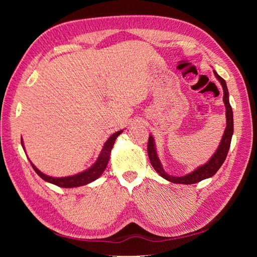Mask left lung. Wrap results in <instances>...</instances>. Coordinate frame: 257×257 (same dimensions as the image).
<instances>
[{
	"label": "left lung",
	"instance_id": "1",
	"mask_svg": "<svg viewBox=\"0 0 257 257\" xmlns=\"http://www.w3.org/2000/svg\"><path fill=\"white\" fill-rule=\"evenodd\" d=\"M214 76L216 79L220 81L222 88H223V102L225 105V115H226V127H225L224 134L222 136V139L220 142L219 147L215 150V152L212 154V157L210 158L206 164L198 166L195 170H193L192 173L181 176V177H175L168 175L164 168H163L162 163L159 159V155L157 152V148H155V142L152 135H149V142H148V155H149V160L151 162V165L153 168L157 170V173L163 177L166 180L173 182V183H179V184H193L197 183L204 179H208L216 174L217 170L223 165V163L227 157V153L230 147V142L232 134H234V116H232V109L229 104V97H228V89L225 80L221 76L217 75L215 71H213Z\"/></svg>",
	"mask_w": 257,
	"mask_h": 257
}]
</instances>
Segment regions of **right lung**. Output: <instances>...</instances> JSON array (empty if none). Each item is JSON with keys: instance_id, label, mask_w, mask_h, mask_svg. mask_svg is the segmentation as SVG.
Here are the masks:
<instances>
[{"instance_id": "right-lung-1", "label": "right lung", "mask_w": 257, "mask_h": 257, "mask_svg": "<svg viewBox=\"0 0 257 257\" xmlns=\"http://www.w3.org/2000/svg\"><path fill=\"white\" fill-rule=\"evenodd\" d=\"M122 132H123V130L115 132V133H113L109 138L107 139L103 146V149H102V151H100L98 158L94 164H93L91 167H89L88 169L83 170V172L73 175V176L51 177L48 175H45L33 164L32 162H31L30 160L29 161L31 163V165H32L33 169L35 170V173L40 176L43 180H45L46 182L52 183L54 185H58V186H60V188H77V186H82L85 184H89L93 181H95L96 179L102 176V174L105 172L108 162H109V159H110L111 149L114 145L115 139L122 133ZM21 146L23 148V150H25V145H23L22 138H21Z\"/></svg>"}]
</instances>
